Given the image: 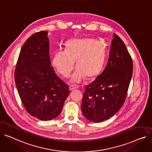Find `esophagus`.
Returning <instances> with one entry per match:
<instances>
[{
	"instance_id": "1",
	"label": "esophagus",
	"mask_w": 152,
	"mask_h": 152,
	"mask_svg": "<svg viewBox=\"0 0 152 152\" xmlns=\"http://www.w3.org/2000/svg\"><path fill=\"white\" fill-rule=\"evenodd\" d=\"M76 88H78V87H77V86H76L71 85V86H69V90H73L76 89Z\"/></svg>"
}]
</instances>
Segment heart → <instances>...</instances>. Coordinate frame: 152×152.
<instances>
[{"mask_svg":"<svg viewBox=\"0 0 152 152\" xmlns=\"http://www.w3.org/2000/svg\"><path fill=\"white\" fill-rule=\"evenodd\" d=\"M105 49L102 45L93 39H72L65 45V51L58 50L53 57L52 64L57 72L68 77L75 67L76 72L71 82L79 83L86 76L95 77L102 69L105 59Z\"/></svg>","mask_w":152,"mask_h":152,"instance_id":"1","label":"heart"}]
</instances>
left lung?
Segmentation results:
<instances>
[{
  "label": "left lung",
  "instance_id": "left-lung-1",
  "mask_svg": "<svg viewBox=\"0 0 152 152\" xmlns=\"http://www.w3.org/2000/svg\"><path fill=\"white\" fill-rule=\"evenodd\" d=\"M133 64L128 49L114 34L103 72L86 87L81 104L83 115L95 123L114 115L124 105L133 75Z\"/></svg>",
  "mask_w": 152,
  "mask_h": 152
}]
</instances>
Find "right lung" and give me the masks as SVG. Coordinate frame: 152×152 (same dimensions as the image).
Wrapping results in <instances>:
<instances>
[{"instance_id":"right-lung-1","label":"right lung","mask_w":152,"mask_h":152,"mask_svg":"<svg viewBox=\"0 0 152 152\" xmlns=\"http://www.w3.org/2000/svg\"><path fill=\"white\" fill-rule=\"evenodd\" d=\"M47 31L30 36L20 51L15 71L19 95L27 113L41 120L56 118L69 94L68 86L50 66Z\"/></svg>"}]
</instances>
